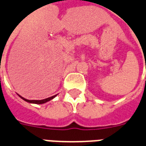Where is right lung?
<instances>
[{"mask_svg": "<svg viewBox=\"0 0 146 146\" xmlns=\"http://www.w3.org/2000/svg\"><path fill=\"white\" fill-rule=\"evenodd\" d=\"M18 95V94H17ZM22 99V100H24V101H26V102H27V103H35V104H43V103H46V102H48V101H50V100H53V98L55 97V96H56V95L55 96H51V97H49V98H46V99H44V100H27V99H25V98L22 97L21 96L18 95Z\"/></svg>", "mask_w": 146, "mask_h": 146, "instance_id": "obj_1", "label": "right lung"}]
</instances>
